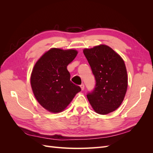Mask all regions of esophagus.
I'll use <instances>...</instances> for the list:
<instances>
[{
	"mask_svg": "<svg viewBox=\"0 0 153 153\" xmlns=\"http://www.w3.org/2000/svg\"><path fill=\"white\" fill-rule=\"evenodd\" d=\"M80 87H81V89H82V91H83L84 89V87H85V86H84V84H82L80 85Z\"/></svg>",
	"mask_w": 153,
	"mask_h": 153,
	"instance_id": "esophagus-1",
	"label": "esophagus"
}]
</instances>
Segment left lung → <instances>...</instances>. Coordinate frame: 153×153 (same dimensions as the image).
<instances>
[{"label": "left lung", "mask_w": 153, "mask_h": 153, "mask_svg": "<svg viewBox=\"0 0 153 153\" xmlns=\"http://www.w3.org/2000/svg\"><path fill=\"white\" fill-rule=\"evenodd\" d=\"M84 53L95 77L94 89L87 94L98 114H108L121 105L128 87L126 68L123 59L106 45L84 49Z\"/></svg>", "instance_id": "left-lung-1"}]
</instances>
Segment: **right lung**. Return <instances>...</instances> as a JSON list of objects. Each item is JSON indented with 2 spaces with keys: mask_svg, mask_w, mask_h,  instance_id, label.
<instances>
[{
  "mask_svg": "<svg viewBox=\"0 0 153 153\" xmlns=\"http://www.w3.org/2000/svg\"><path fill=\"white\" fill-rule=\"evenodd\" d=\"M77 53L75 50L52 48L35 64L30 77L32 89L39 103L49 112H61L81 91L70 80L67 69Z\"/></svg>",
  "mask_w": 153,
  "mask_h": 153,
  "instance_id": "add662e5",
  "label": "right lung"
}]
</instances>
